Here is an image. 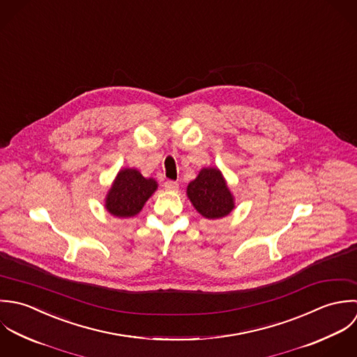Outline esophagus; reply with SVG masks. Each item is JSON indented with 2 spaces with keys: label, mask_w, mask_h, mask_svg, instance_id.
<instances>
[{
  "label": "esophagus",
  "mask_w": 357,
  "mask_h": 357,
  "mask_svg": "<svg viewBox=\"0 0 357 357\" xmlns=\"http://www.w3.org/2000/svg\"><path fill=\"white\" fill-rule=\"evenodd\" d=\"M164 188H165V190H168V192H178L179 183H178V182H174V181H167V182L164 183Z\"/></svg>",
  "instance_id": "34e87169"
}]
</instances>
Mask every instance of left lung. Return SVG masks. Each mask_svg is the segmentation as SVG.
<instances>
[{
    "mask_svg": "<svg viewBox=\"0 0 357 357\" xmlns=\"http://www.w3.org/2000/svg\"><path fill=\"white\" fill-rule=\"evenodd\" d=\"M188 199L196 211L207 219H219L230 214L234 207V196L219 168L204 167L186 189Z\"/></svg>",
    "mask_w": 357,
    "mask_h": 357,
    "instance_id": "obj_1",
    "label": "left lung"
}]
</instances>
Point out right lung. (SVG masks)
Instances as JSON below:
<instances>
[{"label": "right lung", "instance_id": "right-lung-1", "mask_svg": "<svg viewBox=\"0 0 357 357\" xmlns=\"http://www.w3.org/2000/svg\"><path fill=\"white\" fill-rule=\"evenodd\" d=\"M157 188L155 179L144 178L135 168H123L117 172L105 197V208L117 218L135 216L142 211Z\"/></svg>", "mask_w": 357, "mask_h": 357}]
</instances>
